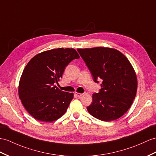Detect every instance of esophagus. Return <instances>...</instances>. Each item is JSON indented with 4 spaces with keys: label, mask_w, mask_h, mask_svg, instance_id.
<instances>
[{
    "label": "esophagus",
    "mask_w": 156,
    "mask_h": 156,
    "mask_svg": "<svg viewBox=\"0 0 156 156\" xmlns=\"http://www.w3.org/2000/svg\"><path fill=\"white\" fill-rule=\"evenodd\" d=\"M75 95L77 96V97H81L83 95L82 93H77V92H75Z\"/></svg>",
    "instance_id": "esophagus-1"
}]
</instances>
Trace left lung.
Instances as JSON below:
<instances>
[{
    "mask_svg": "<svg viewBox=\"0 0 156 156\" xmlns=\"http://www.w3.org/2000/svg\"><path fill=\"white\" fill-rule=\"evenodd\" d=\"M94 79H102L99 93L93 94L87 111L102 121L119 119L130 108L138 87L136 72L128 58L116 49H77Z\"/></svg>",
    "mask_w": 156,
    "mask_h": 156,
    "instance_id": "left-lung-1",
    "label": "left lung"
}]
</instances>
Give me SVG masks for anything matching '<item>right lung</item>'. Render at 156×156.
<instances>
[{
  "mask_svg": "<svg viewBox=\"0 0 156 156\" xmlns=\"http://www.w3.org/2000/svg\"><path fill=\"white\" fill-rule=\"evenodd\" d=\"M79 58L73 48H57L41 52L30 60L19 81L18 95L34 119L53 122L66 113L74 94L61 90L54 83H58L68 64Z\"/></svg>",
  "mask_w": 156,
  "mask_h": 156,
  "instance_id": "right-lung-1",
  "label": "right lung"
}]
</instances>
